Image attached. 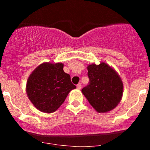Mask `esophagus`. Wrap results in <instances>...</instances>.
I'll use <instances>...</instances> for the list:
<instances>
[{
    "mask_svg": "<svg viewBox=\"0 0 150 150\" xmlns=\"http://www.w3.org/2000/svg\"><path fill=\"white\" fill-rule=\"evenodd\" d=\"M77 88L78 89H80L81 88H82V85H81L80 83H79L78 85H77Z\"/></svg>",
    "mask_w": 150,
    "mask_h": 150,
    "instance_id": "1",
    "label": "esophagus"
}]
</instances>
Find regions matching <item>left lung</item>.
Wrapping results in <instances>:
<instances>
[{
  "label": "left lung",
  "mask_w": 150,
  "mask_h": 150,
  "mask_svg": "<svg viewBox=\"0 0 150 150\" xmlns=\"http://www.w3.org/2000/svg\"><path fill=\"white\" fill-rule=\"evenodd\" d=\"M87 70L89 81L82 92L98 112L111 111L120 102L123 95V85L120 77L106 63L89 65Z\"/></svg>",
  "instance_id": "1"
}]
</instances>
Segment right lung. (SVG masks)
<instances>
[{
  "mask_svg": "<svg viewBox=\"0 0 150 150\" xmlns=\"http://www.w3.org/2000/svg\"><path fill=\"white\" fill-rule=\"evenodd\" d=\"M63 63H44L29 77L27 94L37 109L45 113L56 111L72 89L76 88L69 74L63 71Z\"/></svg>",
  "mask_w": 150,
  "mask_h": 150,
  "instance_id": "add662e5",
  "label": "right lung"
}]
</instances>
